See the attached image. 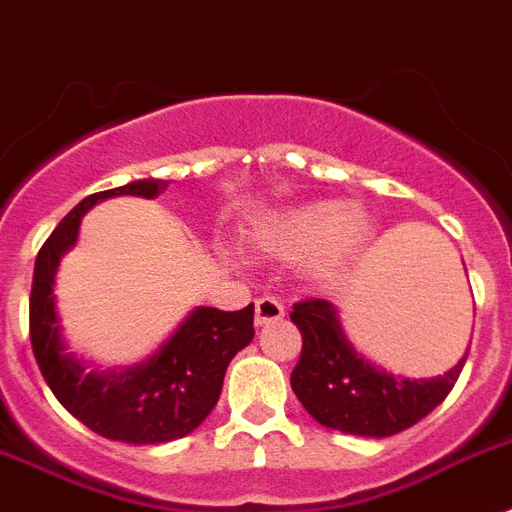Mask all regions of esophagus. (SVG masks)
I'll list each match as a JSON object with an SVG mask.
<instances>
[{"label":"esophagus","instance_id":"obj_1","mask_svg":"<svg viewBox=\"0 0 512 512\" xmlns=\"http://www.w3.org/2000/svg\"><path fill=\"white\" fill-rule=\"evenodd\" d=\"M286 315V309L278 299L273 296H263V299H257L255 302V325L257 328H263V325H270V322H278L283 320Z\"/></svg>","mask_w":512,"mask_h":512}]
</instances>
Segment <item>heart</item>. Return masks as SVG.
<instances>
[{"label":"heart","instance_id":"heart-1","mask_svg":"<svg viewBox=\"0 0 512 512\" xmlns=\"http://www.w3.org/2000/svg\"><path fill=\"white\" fill-rule=\"evenodd\" d=\"M372 236L359 205L312 200L270 213L249 231V247L276 260H307L309 276L333 283L354 265Z\"/></svg>","mask_w":512,"mask_h":512}]
</instances>
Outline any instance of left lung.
<instances>
[{
  "label": "left lung",
  "instance_id": "1",
  "mask_svg": "<svg viewBox=\"0 0 512 512\" xmlns=\"http://www.w3.org/2000/svg\"><path fill=\"white\" fill-rule=\"evenodd\" d=\"M291 322L302 333L291 388L315 422L346 435L390 437L414 427L445 401L468 356L466 351L445 375L411 380L359 354L328 299L294 304Z\"/></svg>",
  "mask_w": 512,
  "mask_h": 512
}]
</instances>
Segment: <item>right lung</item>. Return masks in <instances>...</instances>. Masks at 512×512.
Returning a JSON list of instances; mask_svg holds the SVG:
<instances>
[{"label": "right lung", "instance_id": "right-lung-1", "mask_svg": "<svg viewBox=\"0 0 512 512\" xmlns=\"http://www.w3.org/2000/svg\"><path fill=\"white\" fill-rule=\"evenodd\" d=\"M166 187V179H137L77 203L38 252L30 291V343L51 393L88 429L130 445H161L195 432L221 398L229 362L255 338V304H247L239 312L195 307L153 354L130 367L101 369L64 341L54 286L83 216L109 197L153 200Z\"/></svg>", "mask_w": 512, "mask_h": 512}]
</instances>
